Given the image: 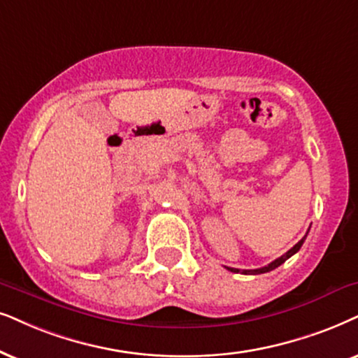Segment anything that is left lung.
Returning a JSON list of instances; mask_svg holds the SVG:
<instances>
[{
    "instance_id": "left-lung-1",
    "label": "left lung",
    "mask_w": 358,
    "mask_h": 358,
    "mask_svg": "<svg viewBox=\"0 0 358 358\" xmlns=\"http://www.w3.org/2000/svg\"><path fill=\"white\" fill-rule=\"evenodd\" d=\"M307 233H309V231H307ZM306 236H307V234H306ZM306 236L302 238L301 241L296 244V246H292L291 250H289V251L286 252V255H282L280 257H278V259H274L273 262H269V264H268V266H264V268H259V269H243V271H241V269H236V268H226V269L231 271V273H241V274H264V273H269V271H273V269H275V268H279V266L282 264V262H286V261L289 259V257L296 255V252L301 250L302 244H304V241H306Z\"/></svg>"
}]
</instances>
